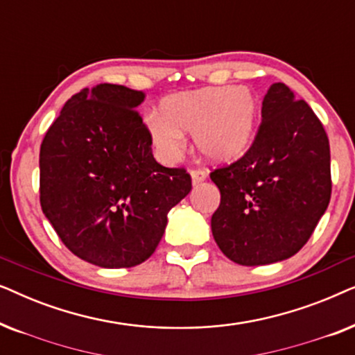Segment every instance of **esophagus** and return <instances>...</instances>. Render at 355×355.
<instances>
[{
	"mask_svg": "<svg viewBox=\"0 0 355 355\" xmlns=\"http://www.w3.org/2000/svg\"><path fill=\"white\" fill-rule=\"evenodd\" d=\"M191 178H192V186H198V184H202L203 181L207 179V174L205 171H191Z\"/></svg>",
	"mask_w": 355,
	"mask_h": 355,
	"instance_id": "1",
	"label": "esophagus"
}]
</instances>
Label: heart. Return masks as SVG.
Wrapping results in <instances>:
<instances>
[{
  "instance_id": "obj_1",
  "label": "heart",
  "mask_w": 355,
  "mask_h": 355,
  "mask_svg": "<svg viewBox=\"0 0 355 355\" xmlns=\"http://www.w3.org/2000/svg\"><path fill=\"white\" fill-rule=\"evenodd\" d=\"M259 125V100L247 87H208L164 96L147 118L148 137L164 162H173L192 132L196 152L230 164L249 152Z\"/></svg>"
}]
</instances>
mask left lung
<instances>
[{"instance_id":"8db88e82","label":"left lung","mask_w":355,"mask_h":355,"mask_svg":"<svg viewBox=\"0 0 355 355\" xmlns=\"http://www.w3.org/2000/svg\"><path fill=\"white\" fill-rule=\"evenodd\" d=\"M211 181L221 202L211 232L227 259L270 265L302 249L331 197L329 142L322 123L288 85H270L249 152Z\"/></svg>"}]
</instances>
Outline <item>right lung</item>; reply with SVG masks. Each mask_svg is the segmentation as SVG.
Returning a JSON list of instances; mask_svg holds the SVG:
<instances>
[{
	"label": "right lung",
	"mask_w": 355,
	"mask_h": 355,
	"mask_svg": "<svg viewBox=\"0 0 355 355\" xmlns=\"http://www.w3.org/2000/svg\"><path fill=\"white\" fill-rule=\"evenodd\" d=\"M145 94L98 84L71 96L40 147V203L64 245L101 268L153 254L168 211L191 192L186 169L164 168L135 108Z\"/></svg>",
	"instance_id": "1"
}]
</instances>
